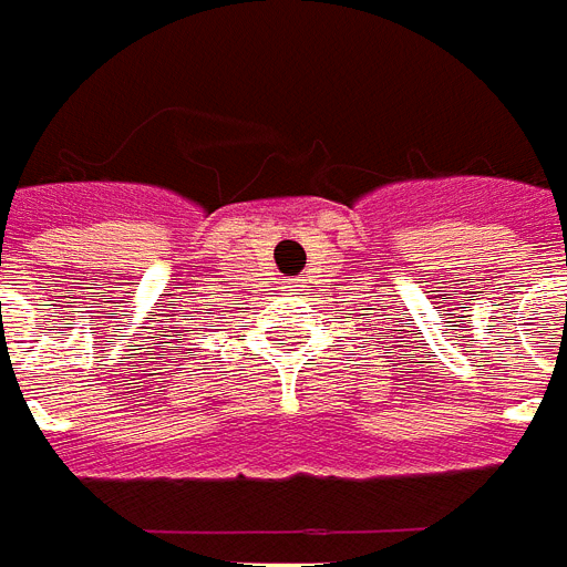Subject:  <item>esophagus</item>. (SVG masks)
<instances>
[{"label": "esophagus", "mask_w": 567, "mask_h": 567, "mask_svg": "<svg viewBox=\"0 0 567 567\" xmlns=\"http://www.w3.org/2000/svg\"><path fill=\"white\" fill-rule=\"evenodd\" d=\"M287 287H299V280H287Z\"/></svg>", "instance_id": "34e87169"}]
</instances>
